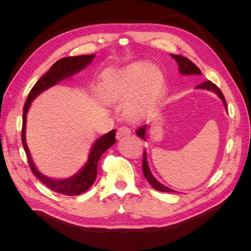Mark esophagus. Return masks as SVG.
<instances>
[{
  "label": "esophagus",
  "instance_id": "esophagus-1",
  "mask_svg": "<svg viewBox=\"0 0 251 251\" xmlns=\"http://www.w3.org/2000/svg\"><path fill=\"white\" fill-rule=\"evenodd\" d=\"M130 134H131V130L127 126H120L117 131L116 137L117 139H120L121 137H124V136H128Z\"/></svg>",
  "mask_w": 251,
  "mask_h": 251
}]
</instances>
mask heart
<instances>
[{"instance_id": "b5f03b06", "label": "heart", "mask_w": 251, "mask_h": 251, "mask_svg": "<svg viewBox=\"0 0 251 251\" xmlns=\"http://www.w3.org/2000/svg\"><path fill=\"white\" fill-rule=\"evenodd\" d=\"M164 87L161 70L148 62H135L118 72L103 75L100 98L108 103H125V115L131 120L148 116L160 100Z\"/></svg>"}]
</instances>
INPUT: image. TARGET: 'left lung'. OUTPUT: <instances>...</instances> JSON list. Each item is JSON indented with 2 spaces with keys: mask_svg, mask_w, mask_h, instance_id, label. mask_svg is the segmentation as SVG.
Here are the masks:
<instances>
[{
  "mask_svg": "<svg viewBox=\"0 0 251 251\" xmlns=\"http://www.w3.org/2000/svg\"><path fill=\"white\" fill-rule=\"evenodd\" d=\"M171 56L176 60L178 67H179V72L183 75H202V72L200 71V69L198 67H197L193 62H191L188 58L182 56V55H175V54H171ZM196 88L198 89H206L209 91H212V92H215L216 94H218V96L221 98L222 101L224 102L225 107L227 109V104H226V100H225V97L222 94L221 90H220L215 83H212L210 80H206L200 85L197 86ZM147 126H142L141 127H139L137 131H136V134H137L140 138H142L143 140H146V135H147ZM142 171H143V175L146 179L149 181V183L153 186L155 189L159 192H164V193H174L175 191L173 189L169 188L164 186L163 184H161L160 182H159L153 175H151L150 168H149V164H148V159H147V155H146V151H143V158H142Z\"/></svg>",
  "mask_w": 251,
  "mask_h": 251,
  "instance_id": "obj_1",
  "label": "left lung"
}]
</instances>
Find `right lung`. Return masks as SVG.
Masks as SVG:
<instances>
[{
    "mask_svg": "<svg viewBox=\"0 0 251 251\" xmlns=\"http://www.w3.org/2000/svg\"><path fill=\"white\" fill-rule=\"evenodd\" d=\"M95 57V54L90 55H78V56H69L60 58L55 64H53L50 68V70L43 75V76L36 81L33 88L30 91L27 100L24 105V112H23V126H22V143L24 147L25 153L28 158V162L30 169L33 175L39 178L40 181L46 185L51 191L56 192L58 194L66 195V196H77L92 186L97 176V163L100 161L101 155L111 148L114 143L116 142V130H112L111 132L104 134L100 138H98L89 154L88 162L83 168L74 176L56 180L51 179L45 176L42 173L36 170L35 165L32 161L31 156H30L28 147L26 144V120H27V113L30 108V104L34 98L44 92L45 90L49 89L50 87L56 85V83L65 78L72 76L75 73L81 71L83 68H86L92 59Z\"/></svg>",
    "mask_w": 251,
    "mask_h": 251,
    "instance_id": "right-lung-1",
    "label": "right lung"
}]
</instances>
